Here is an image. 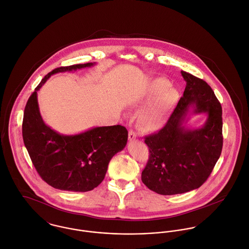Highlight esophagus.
<instances>
[{"mask_svg": "<svg viewBox=\"0 0 249 249\" xmlns=\"http://www.w3.org/2000/svg\"><path fill=\"white\" fill-rule=\"evenodd\" d=\"M136 138H137L136 132L133 131V130H130V131H129V140H130V141H134Z\"/></svg>", "mask_w": 249, "mask_h": 249, "instance_id": "1", "label": "esophagus"}]
</instances>
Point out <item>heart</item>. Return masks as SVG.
Returning a JSON list of instances; mask_svg holds the SVG:
<instances>
[{
	"label": "heart",
	"instance_id": "obj_1",
	"mask_svg": "<svg viewBox=\"0 0 249 249\" xmlns=\"http://www.w3.org/2000/svg\"><path fill=\"white\" fill-rule=\"evenodd\" d=\"M155 95L141 114L142 125L150 131L160 129L166 122L178 98L176 89L169 87V83L164 79H155L150 83L145 99L150 100Z\"/></svg>",
	"mask_w": 249,
	"mask_h": 249
}]
</instances>
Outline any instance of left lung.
Segmentation results:
<instances>
[{
    "label": "left lung",
    "mask_w": 249,
    "mask_h": 249,
    "mask_svg": "<svg viewBox=\"0 0 249 249\" xmlns=\"http://www.w3.org/2000/svg\"><path fill=\"white\" fill-rule=\"evenodd\" d=\"M186 89L165 125L144 138L149 159L142 170L143 184L155 193L173 196L198 189L209 178L220 157L222 108L211 87L202 79L181 71ZM206 112L205 124L188 129L183 122L190 106Z\"/></svg>",
    "instance_id": "left-lung-1"
}]
</instances>
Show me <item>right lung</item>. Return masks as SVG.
I'll return each instance as SVG.
<instances>
[{
  "label": "right lung",
  "instance_id": "obj_1",
  "mask_svg": "<svg viewBox=\"0 0 249 249\" xmlns=\"http://www.w3.org/2000/svg\"><path fill=\"white\" fill-rule=\"evenodd\" d=\"M94 65L92 62L53 69L30 96L24 110L22 135L37 173L51 187L85 193L98 187L111 158L123 149L128 131L121 125L96 127L74 136H63L47 126L39 112L37 91L51 75Z\"/></svg>",
  "mask_w": 249,
  "mask_h": 249
}]
</instances>
